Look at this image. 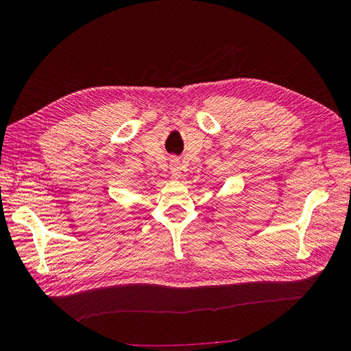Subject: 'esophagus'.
<instances>
[{"label": "esophagus", "instance_id": "34e87169", "mask_svg": "<svg viewBox=\"0 0 351 351\" xmlns=\"http://www.w3.org/2000/svg\"><path fill=\"white\" fill-rule=\"evenodd\" d=\"M171 173H173L176 177L182 176V167H180V162H173V164H171Z\"/></svg>", "mask_w": 351, "mask_h": 351}]
</instances>
